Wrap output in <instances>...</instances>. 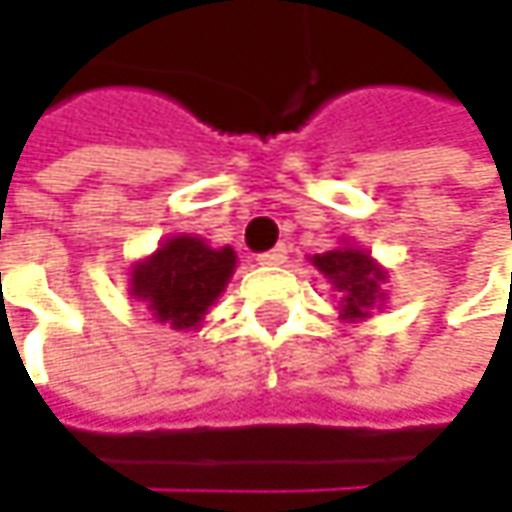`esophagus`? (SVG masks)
Masks as SVG:
<instances>
[{
  "label": "esophagus",
  "instance_id": "esophagus-1",
  "mask_svg": "<svg viewBox=\"0 0 512 512\" xmlns=\"http://www.w3.org/2000/svg\"><path fill=\"white\" fill-rule=\"evenodd\" d=\"M284 260H287V246H275V249L257 255V263H260V266H281Z\"/></svg>",
  "mask_w": 512,
  "mask_h": 512
}]
</instances>
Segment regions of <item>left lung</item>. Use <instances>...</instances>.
<instances>
[{
	"instance_id": "obj_1",
	"label": "left lung",
	"mask_w": 512,
	"mask_h": 512,
	"mask_svg": "<svg viewBox=\"0 0 512 512\" xmlns=\"http://www.w3.org/2000/svg\"><path fill=\"white\" fill-rule=\"evenodd\" d=\"M311 263L332 281V287L341 296V317L344 320H364L370 317V308L385 302L382 284L388 281V272L353 243H344L326 255H314Z\"/></svg>"
}]
</instances>
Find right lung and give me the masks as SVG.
<instances>
[{
	"instance_id": "obj_1",
	"label": "right lung",
	"mask_w": 512,
	"mask_h": 512,
	"mask_svg": "<svg viewBox=\"0 0 512 512\" xmlns=\"http://www.w3.org/2000/svg\"><path fill=\"white\" fill-rule=\"evenodd\" d=\"M234 266L231 246L213 249L201 237L177 234L130 269V296L148 305L156 323L189 332L216 305Z\"/></svg>"
}]
</instances>
